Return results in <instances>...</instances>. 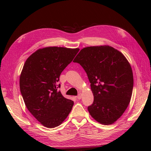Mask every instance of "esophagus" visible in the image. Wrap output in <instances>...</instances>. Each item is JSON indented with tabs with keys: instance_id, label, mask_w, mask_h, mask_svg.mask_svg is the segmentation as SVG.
<instances>
[{
	"instance_id": "1",
	"label": "esophagus",
	"mask_w": 151,
	"mask_h": 151,
	"mask_svg": "<svg viewBox=\"0 0 151 151\" xmlns=\"http://www.w3.org/2000/svg\"><path fill=\"white\" fill-rule=\"evenodd\" d=\"M81 98H82V96H81V94H79L78 95H77V99H81Z\"/></svg>"
}]
</instances>
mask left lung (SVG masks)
<instances>
[{"label":"left lung","instance_id":"1","mask_svg":"<svg viewBox=\"0 0 151 151\" xmlns=\"http://www.w3.org/2000/svg\"><path fill=\"white\" fill-rule=\"evenodd\" d=\"M83 67L88 75L94 96L88 109L95 120L111 125L121 117L130 101L134 77L129 62L111 47H88L73 60Z\"/></svg>","mask_w":151,"mask_h":151}]
</instances>
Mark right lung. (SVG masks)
<instances>
[{
	"label": "right lung",
	"instance_id": "obj_1",
	"mask_svg": "<svg viewBox=\"0 0 151 151\" xmlns=\"http://www.w3.org/2000/svg\"><path fill=\"white\" fill-rule=\"evenodd\" d=\"M79 48L49 47L40 48L27 58L19 79L26 108L47 128L60 125L72 110L74 101L64 98L58 85L62 72L72 61Z\"/></svg>",
	"mask_w": 151,
	"mask_h": 151
}]
</instances>
